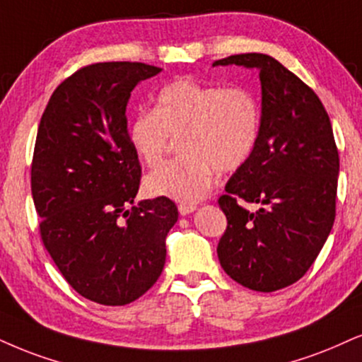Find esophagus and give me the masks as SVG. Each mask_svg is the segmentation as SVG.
<instances>
[{
  "label": "esophagus",
  "mask_w": 362,
  "mask_h": 362,
  "mask_svg": "<svg viewBox=\"0 0 362 362\" xmlns=\"http://www.w3.org/2000/svg\"><path fill=\"white\" fill-rule=\"evenodd\" d=\"M196 204H191V203H180V206H177V209H180V213L182 216L186 215H191V213L196 211Z\"/></svg>",
  "instance_id": "esophagus-1"
}]
</instances>
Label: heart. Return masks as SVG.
<instances>
[{"label": "heart", "instance_id": "1", "mask_svg": "<svg viewBox=\"0 0 362 362\" xmlns=\"http://www.w3.org/2000/svg\"><path fill=\"white\" fill-rule=\"evenodd\" d=\"M262 127L260 102L245 87H220L180 78L156 95L154 110L137 114L127 141L146 166L166 154L169 136L181 137V158L146 177V191L181 203L199 202L215 181L216 169L242 168L255 151Z\"/></svg>", "mask_w": 362, "mask_h": 362}]
</instances>
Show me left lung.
<instances>
[{"label":"left lung","mask_w":362,"mask_h":362,"mask_svg":"<svg viewBox=\"0 0 362 362\" xmlns=\"http://www.w3.org/2000/svg\"><path fill=\"white\" fill-rule=\"evenodd\" d=\"M218 65L257 69L262 127L255 151L218 199L228 220L218 243L223 270L257 292H275L305 275L336 218L339 153L322 102L297 75L263 53ZM257 202L248 212L238 199Z\"/></svg>","instance_id":"left-lung-1"}]
</instances>
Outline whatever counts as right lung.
<instances>
[{
    "instance_id": "right-lung-1",
    "label": "right lung",
    "mask_w": 362,
    "mask_h": 362,
    "mask_svg": "<svg viewBox=\"0 0 362 362\" xmlns=\"http://www.w3.org/2000/svg\"><path fill=\"white\" fill-rule=\"evenodd\" d=\"M159 72L141 62L83 66L55 88L38 126L31 194L40 235L66 282L102 305L131 304L153 287L177 221L169 198L134 204L141 164L126 109L134 87Z\"/></svg>"
}]
</instances>
